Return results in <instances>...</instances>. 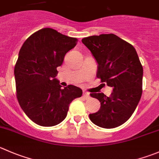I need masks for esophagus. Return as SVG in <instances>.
I'll return each instance as SVG.
<instances>
[{"label":"esophagus","instance_id":"34e87169","mask_svg":"<svg viewBox=\"0 0 159 159\" xmlns=\"http://www.w3.org/2000/svg\"><path fill=\"white\" fill-rule=\"evenodd\" d=\"M83 95H84V96L86 97V98H89V97L90 96V93L88 92H83Z\"/></svg>","mask_w":159,"mask_h":159}]
</instances>
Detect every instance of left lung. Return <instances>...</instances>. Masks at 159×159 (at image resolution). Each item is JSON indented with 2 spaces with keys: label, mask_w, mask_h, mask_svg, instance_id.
Listing matches in <instances>:
<instances>
[{
  "label": "left lung",
  "mask_w": 159,
  "mask_h": 159,
  "mask_svg": "<svg viewBox=\"0 0 159 159\" xmlns=\"http://www.w3.org/2000/svg\"><path fill=\"white\" fill-rule=\"evenodd\" d=\"M96 61L97 78L112 88L109 96L92 93L100 109L89 114L91 121L106 129L115 128L128 120L142 95L143 67L131 44L114 34H102L82 39Z\"/></svg>",
  "instance_id": "obj_1"
}]
</instances>
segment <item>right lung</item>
Listing matches in <instances>:
<instances>
[{"label": "right lung", "mask_w": 159, "mask_h": 159, "mask_svg": "<svg viewBox=\"0 0 159 159\" xmlns=\"http://www.w3.org/2000/svg\"><path fill=\"white\" fill-rule=\"evenodd\" d=\"M78 39L45 28L31 35L20 49L15 67L17 98L27 116L43 127H53L67 116L70 102L82 95L75 85L62 89L56 78L66 53Z\"/></svg>", "instance_id": "right-lung-1"}]
</instances>
